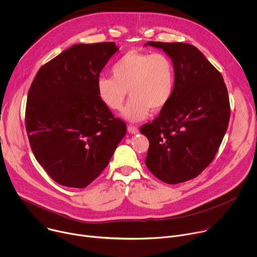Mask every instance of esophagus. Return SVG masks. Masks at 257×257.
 Returning a JSON list of instances; mask_svg holds the SVG:
<instances>
[{
	"instance_id": "esophagus-1",
	"label": "esophagus",
	"mask_w": 257,
	"mask_h": 257,
	"mask_svg": "<svg viewBox=\"0 0 257 257\" xmlns=\"http://www.w3.org/2000/svg\"><path fill=\"white\" fill-rule=\"evenodd\" d=\"M127 129H128V132H129V133H131V134H137V133L139 132V130H138V128H137L136 126L129 125Z\"/></svg>"
}]
</instances>
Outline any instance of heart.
Returning a JSON list of instances; mask_svg holds the SVG:
<instances>
[{
    "label": "heart",
    "mask_w": 257,
    "mask_h": 257,
    "mask_svg": "<svg viewBox=\"0 0 257 257\" xmlns=\"http://www.w3.org/2000/svg\"><path fill=\"white\" fill-rule=\"evenodd\" d=\"M111 74L112 78H98L97 96L105 107L119 111L128 90L131 98L122 116L130 122L148 118L151 108L161 111L174 93V66L171 59L161 53L130 51L113 65Z\"/></svg>",
    "instance_id": "1"
}]
</instances>
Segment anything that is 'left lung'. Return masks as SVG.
Here are the masks:
<instances>
[{
	"instance_id": "left-lung-1",
	"label": "left lung",
	"mask_w": 257,
	"mask_h": 257,
	"mask_svg": "<svg viewBox=\"0 0 257 257\" xmlns=\"http://www.w3.org/2000/svg\"><path fill=\"white\" fill-rule=\"evenodd\" d=\"M172 60L175 88L159 117L140 128L150 149L145 165L160 180L178 184L197 177L213 160L230 120L223 76L194 46L149 42Z\"/></svg>"
}]
</instances>
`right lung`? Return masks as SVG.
<instances>
[{
    "mask_svg": "<svg viewBox=\"0 0 257 257\" xmlns=\"http://www.w3.org/2000/svg\"><path fill=\"white\" fill-rule=\"evenodd\" d=\"M119 48L72 46L44 65L27 95L25 126L32 153L62 186L85 188L107 166L126 124L99 100L96 82Z\"/></svg>",
    "mask_w": 257,
    "mask_h": 257,
    "instance_id": "1",
    "label": "right lung"
}]
</instances>
